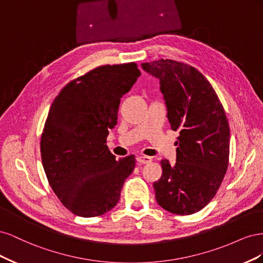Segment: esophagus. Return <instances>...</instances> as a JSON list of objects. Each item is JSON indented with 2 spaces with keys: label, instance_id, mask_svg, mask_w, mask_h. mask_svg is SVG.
<instances>
[{
  "label": "esophagus",
  "instance_id": "esophagus-1",
  "mask_svg": "<svg viewBox=\"0 0 263 263\" xmlns=\"http://www.w3.org/2000/svg\"><path fill=\"white\" fill-rule=\"evenodd\" d=\"M137 162L140 164H147L151 162V158L148 156H138L137 157Z\"/></svg>",
  "mask_w": 263,
  "mask_h": 263
}]
</instances>
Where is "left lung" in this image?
Instances as JSON below:
<instances>
[{"instance_id": "8db88e82", "label": "left lung", "mask_w": 263, "mask_h": 263, "mask_svg": "<svg viewBox=\"0 0 263 263\" xmlns=\"http://www.w3.org/2000/svg\"><path fill=\"white\" fill-rule=\"evenodd\" d=\"M157 78L172 130L179 132L177 162L161 160L156 201L173 214L201 211L216 194L228 166L230 132L211 83L195 68L174 60L141 63Z\"/></svg>"}]
</instances>
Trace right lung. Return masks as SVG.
I'll use <instances>...</instances> for the list:
<instances>
[{"mask_svg":"<svg viewBox=\"0 0 263 263\" xmlns=\"http://www.w3.org/2000/svg\"><path fill=\"white\" fill-rule=\"evenodd\" d=\"M140 76L136 63L102 66L55 97L41 140L44 170L60 202L78 216H100L118 203L135 156L116 160L106 145L121 98Z\"/></svg>","mask_w":263,"mask_h":263,"instance_id":"add662e5","label":"right lung"}]
</instances>
